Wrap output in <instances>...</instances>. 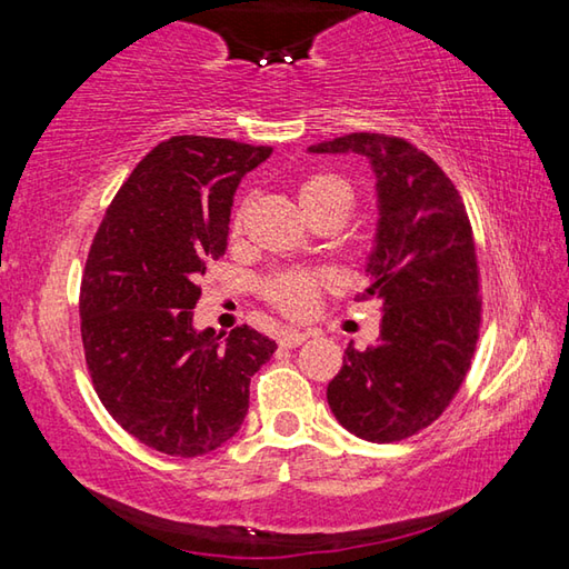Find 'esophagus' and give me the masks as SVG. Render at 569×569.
Instances as JSON below:
<instances>
[{
    "label": "esophagus",
    "mask_w": 569,
    "mask_h": 569,
    "mask_svg": "<svg viewBox=\"0 0 569 569\" xmlns=\"http://www.w3.org/2000/svg\"><path fill=\"white\" fill-rule=\"evenodd\" d=\"M308 336H311V331H293V329H288V331H283L281 333V346H288V349H296V346H301Z\"/></svg>",
    "instance_id": "esophagus-1"
}]
</instances>
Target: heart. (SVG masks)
<instances>
[{
	"mask_svg": "<svg viewBox=\"0 0 569 569\" xmlns=\"http://www.w3.org/2000/svg\"><path fill=\"white\" fill-rule=\"evenodd\" d=\"M296 198L308 220H319L326 213H336V210L349 213L353 206V190L349 182L326 170L308 172L298 180ZM243 213L246 206H240L233 213V220H230L233 233H240V228H243ZM326 286H329V278L319 271H281L268 276L261 291L266 301L288 319H306L313 313Z\"/></svg>",
	"mask_w": 569,
	"mask_h": 569,
	"instance_id": "heart-1",
	"label": "heart"
}]
</instances>
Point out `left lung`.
I'll use <instances>...</instances> for the list:
<instances>
[{
	"instance_id": "8db88e82",
	"label": "left lung",
	"mask_w": 569,
	"mask_h": 569,
	"mask_svg": "<svg viewBox=\"0 0 569 569\" xmlns=\"http://www.w3.org/2000/svg\"><path fill=\"white\" fill-rule=\"evenodd\" d=\"M308 150L369 158L381 210L371 283L356 293L381 301L379 341L343 351L326 399L356 437L409 439L445 413L477 351L479 266L465 200L427 152L397 134L351 132Z\"/></svg>"
}]
</instances>
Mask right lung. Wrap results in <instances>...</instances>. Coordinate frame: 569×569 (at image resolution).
Returning a JSON list of instances; mask_svg holds the SVG:
<instances>
[{
    "label": "right lung",
    "mask_w": 569,
    "mask_h": 569,
    "mask_svg": "<svg viewBox=\"0 0 569 569\" xmlns=\"http://www.w3.org/2000/svg\"><path fill=\"white\" fill-rule=\"evenodd\" d=\"M271 148L176 134L152 148L92 238L80 286L84 361L102 407L142 445L200 457L236 435L276 341L192 329L206 263L228 248L233 192Z\"/></svg>",
    "instance_id": "1"
}]
</instances>
